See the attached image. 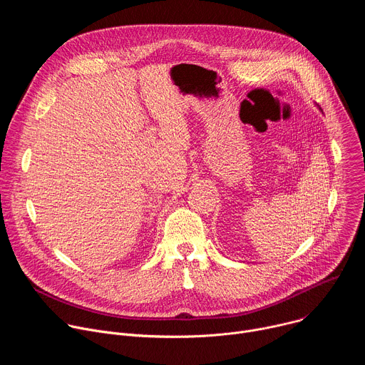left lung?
Returning a JSON list of instances; mask_svg holds the SVG:
<instances>
[{"mask_svg": "<svg viewBox=\"0 0 365 365\" xmlns=\"http://www.w3.org/2000/svg\"><path fill=\"white\" fill-rule=\"evenodd\" d=\"M319 110H321V108H319ZM321 111H322V110H321ZM322 114H324V113H322Z\"/></svg>", "mask_w": 365, "mask_h": 365, "instance_id": "8db88e82", "label": "left lung"}]
</instances>
